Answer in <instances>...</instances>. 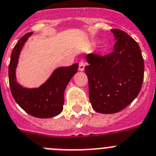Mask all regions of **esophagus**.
Listing matches in <instances>:
<instances>
[{
  "label": "esophagus",
  "instance_id": "1",
  "mask_svg": "<svg viewBox=\"0 0 156 156\" xmlns=\"http://www.w3.org/2000/svg\"><path fill=\"white\" fill-rule=\"evenodd\" d=\"M85 65H86L85 62L81 61V62H79V67H78V70H79V71H83L84 70H85Z\"/></svg>",
  "mask_w": 156,
  "mask_h": 156
}]
</instances>
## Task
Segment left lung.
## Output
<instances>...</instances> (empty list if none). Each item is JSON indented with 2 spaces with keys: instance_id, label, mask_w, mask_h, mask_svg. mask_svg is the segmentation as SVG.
Listing matches in <instances>:
<instances>
[{
  "instance_id": "obj_1",
  "label": "left lung",
  "mask_w": 156,
  "mask_h": 156,
  "mask_svg": "<svg viewBox=\"0 0 156 156\" xmlns=\"http://www.w3.org/2000/svg\"><path fill=\"white\" fill-rule=\"evenodd\" d=\"M114 51L101 56L88 54L85 71L93 109L102 114L120 112L133 101L142 88L144 60L139 44L127 33L112 29Z\"/></svg>"
}]
</instances>
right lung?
I'll return each instance as SVG.
<instances>
[{
  "instance_id": "add662e5",
  "label": "right lung",
  "mask_w": 156,
  "mask_h": 156,
  "mask_svg": "<svg viewBox=\"0 0 156 156\" xmlns=\"http://www.w3.org/2000/svg\"><path fill=\"white\" fill-rule=\"evenodd\" d=\"M31 34L32 32L24 34L11 53L8 68L11 94L18 105L30 115L40 119L55 117L63 110L64 92L70 80L78 71V65L58 68L39 88H23L16 80V68L21 49Z\"/></svg>"
}]
</instances>
